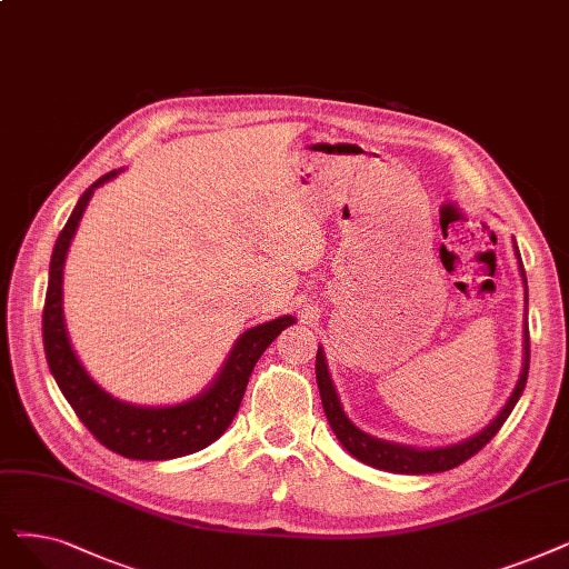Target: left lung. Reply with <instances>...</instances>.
I'll return each instance as SVG.
<instances>
[{
	"label": "left lung",
	"instance_id": "8db88e82",
	"mask_svg": "<svg viewBox=\"0 0 569 569\" xmlns=\"http://www.w3.org/2000/svg\"><path fill=\"white\" fill-rule=\"evenodd\" d=\"M518 254V247H516ZM520 259V254H518ZM520 276H522V284H526V306H528V280H526V270H522L520 263ZM528 320V317H526ZM522 371L520 378L516 382V388L507 401V406L499 411V416L486 427L481 429L479 435L462 441V443H452L446 448H431V450H420V448H411V446H399V443H390V441H380L373 439L369 435H363L359 427H355L350 422V418L346 416L343 406H340V399L336 395V388L331 382L329 369H327V359L322 348H317V359H315V373H317V388H320V397H322V406L327 420L333 429L336 439L343 443V448L350 452L352 458H357L359 462L382 469V471H395V473H437V471H448L452 467H458L462 462H467L471 456H476L495 435L507 422V418L511 416L516 401L520 399L522 390H526L528 382V369H530V329L528 322L522 327Z\"/></svg>",
	"mask_w": 569,
	"mask_h": 569
}]
</instances>
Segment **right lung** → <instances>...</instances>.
Listing matches in <instances>:
<instances>
[{"mask_svg":"<svg viewBox=\"0 0 569 569\" xmlns=\"http://www.w3.org/2000/svg\"><path fill=\"white\" fill-rule=\"evenodd\" d=\"M117 174V170H111L83 191L72 217L67 219L64 229L56 240L41 320L43 350H47L49 369L60 392L70 401L90 435L102 446L130 460H172L208 448L229 429L240 408L249 376L254 371V363L272 340L297 320L291 315H284L272 322L247 329L236 340L214 382L191 401L163 408H144L107 395L81 367L77 352L72 350L70 336H67L62 315V268L90 196Z\"/></svg>","mask_w":569,"mask_h":569,"instance_id":"right-lung-1","label":"right lung"}]
</instances>
